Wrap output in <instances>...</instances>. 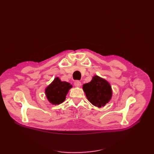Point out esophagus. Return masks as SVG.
<instances>
[{
  "instance_id": "obj_1",
  "label": "esophagus",
  "mask_w": 154,
  "mask_h": 154,
  "mask_svg": "<svg viewBox=\"0 0 154 154\" xmlns=\"http://www.w3.org/2000/svg\"><path fill=\"white\" fill-rule=\"evenodd\" d=\"M74 85H75L76 87H79L82 85V83L80 81L76 80L74 82Z\"/></svg>"
}]
</instances>
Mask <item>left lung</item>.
<instances>
[{
  "instance_id": "left-lung-1",
  "label": "left lung",
  "mask_w": 154,
  "mask_h": 154,
  "mask_svg": "<svg viewBox=\"0 0 154 154\" xmlns=\"http://www.w3.org/2000/svg\"><path fill=\"white\" fill-rule=\"evenodd\" d=\"M83 90L87 100L98 108L108 103L112 96L110 83L98 76H94L92 80L83 85Z\"/></svg>"
}]
</instances>
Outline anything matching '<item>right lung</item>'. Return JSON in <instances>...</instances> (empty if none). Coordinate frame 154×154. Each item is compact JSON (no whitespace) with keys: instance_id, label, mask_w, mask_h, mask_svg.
<instances>
[{"instance_id":"1","label":"right lung","mask_w":154,"mask_h":154,"mask_svg":"<svg viewBox=\"0 0 154 154\" xmlns=\"http://www.w3.org/2000/svg\"><path fill=\"white\" fill-rule=\"evenodd\" d=\"M72 85L66 82H62L57 77L45 88V92L48 100L53 105H59L66 100V96Z\"/></svg>"}]
</instances>
